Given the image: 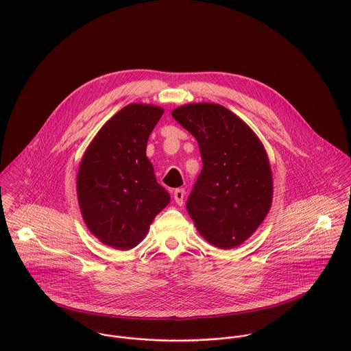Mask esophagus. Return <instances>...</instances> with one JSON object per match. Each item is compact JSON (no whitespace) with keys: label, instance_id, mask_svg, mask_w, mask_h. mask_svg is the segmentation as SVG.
Segmentation results:
<instances>
[{"label":"esophagus","instance_id":"34e87169","mask_svg":"<svg viewBox=\"0 0 351 351\" xmlns=\"http://www.w3.org/2000/svg\"><path fill=\"white\" fill-rule=\"evenodd\" d=\"M184 197H185V189L180 188V189L174 191V200H176L178 205L184 204Z\"/></svg>","mask_w":351,"mask_h":351}]
</instances>
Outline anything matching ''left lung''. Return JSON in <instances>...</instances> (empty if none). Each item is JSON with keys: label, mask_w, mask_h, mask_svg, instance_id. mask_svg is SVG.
<instances>
[{"label": "left lung", "mask_w": 351, "mask_h": 351, "mask_svg": "<svg viewBox=\"0 0 351 351\" xmlns=\"http://www.w3.org/2000/svg\"><path fill=\"white\" fill-rule=\"evenodd\" d=\"M200 147L202 170L186 201L201 235L234 249L255 232L273 199L266 151L250 127L219 104H188L171 112Z\"/></svg>", "instance_id": "obj_1"}]
</instances>
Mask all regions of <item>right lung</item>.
<instances>
[{
	"label": "right lung",
	"instance_id": "1",
	"mask_svg": "<svg viewBox=\"0 0 351 351\" xmlns=\"http://www.w3.org/2000/svg\"><path fill=\"white\" fill-rule=\"evenodd\" d=\"M163 109L130 104L108 120L85 151L77 177L84 221L104 245L138 246L170 196L146 156L151 131Z\"/></svg>",
	"mask_w": 351,
	"mask_h": 351
}]
</instances>
